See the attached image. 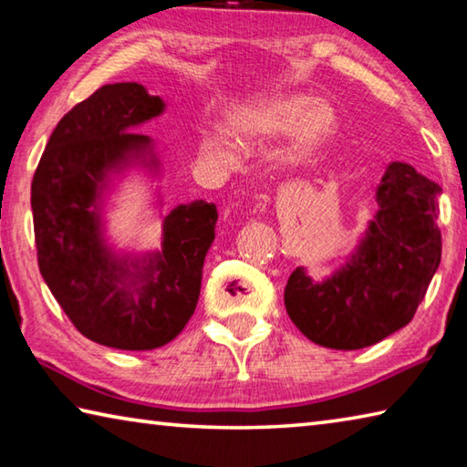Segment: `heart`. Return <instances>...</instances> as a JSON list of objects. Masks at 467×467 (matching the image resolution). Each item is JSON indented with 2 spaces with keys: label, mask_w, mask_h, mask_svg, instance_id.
Segmentation results:
<instances>
[{
  "label": "heart",
  "mask_w": 467,
  "mask_h": 467,
  "mask_svg": "<svg viewBox=\"0 0 467 467\" xmlns=\"http://www.w3.org/2000/svg\"><path fill=\"white\" fill-rule=\"evenodd\" d=\"M226 128L234 144L247 150L288 133V156L309 158L337 136L339 110L334 102L313 99L306 92H274L236 109ZM200 150L220 164H231L236 158L233 142L218 130L202 131Z\"/></svg>",
  "instance_id": "heart-1"
}]
</instances>
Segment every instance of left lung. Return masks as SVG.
<instances>
[{
  "instance_id": "8db88e82",
  "label": "left lung",
  "mask_w": 467,
  "mask_h": 467,
  "mask_svg": "<svg viewBox=\"0 0 467 467\" xmlns=\"http://www.w3.org/2000/svg\"><path fill=\"white\" fill-rule=\"evenodd\" d=\"M441 187L412 164L391 162L377 187V214L342 267L313 280L290 274L284 305L311 342L358 350L412 321L441 264Z\"/></svg>"
}]
</instances>
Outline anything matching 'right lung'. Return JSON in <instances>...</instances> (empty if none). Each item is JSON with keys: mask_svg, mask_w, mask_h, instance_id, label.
<instances>
[{"mask_svg": "<svg viewBox=\"0 0 467 467\" xmlns=\"http://www.w3.org/2000/svg\"><path fill=\"white\" fill-rule=\"evenodd\" d=\"M164 107L138 82L102 86L63 115L30 189L43 280L82 336L117 350H154L183 331L216 236V205L195 200L162 218L161 251L107 241L102 212L115 177L161 175L154 141L133 130Z\"/></svg>", "mask_w": 467, "mask_h": 467, "instance_id": "1", "label": "right lung"}]
</instances>
